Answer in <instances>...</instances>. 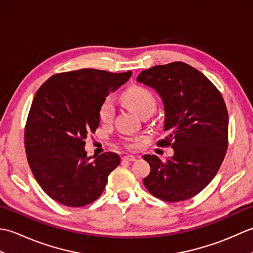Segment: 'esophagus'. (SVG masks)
Returning <instances> with one entry per match:
<instances>
[{
	"mask_svg": "<svg viewBox=\"0 0 253 253\" xmlns=\"http://www.w3.org/2000/svg\"><path fill=\"white\" fill-rule=\"evenodd\" d=\"M124 161H127V162H135L137 160L136 157H133V155H126V157L123 158Z\"/></svg>",
	"mask_w": 253,
	"mask_h": 253,
	"instance_id": "1",
	"label": "esophagus"
}]
</instances>
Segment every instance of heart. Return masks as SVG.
<instances>
[{
  "mask_svg": "<svg viewBox=\"0 0 253 253\" xmlns=\"http://www.w3.org/2000/svg\"><path fill=\"white\" fill-rule=\"evenodd\" d=\"M125 103L138 115H143L144 113H152L155 109V99L152 93L142 87H133L127 90L123 95ZM115 115V103L112 96H107L101 102L99 107V117L101 122L109 123ZM128 147H133V144L128 143Z\"/></svg>",
  "mask_w": 253,
  "mask_h": 253,
  "instance_id": "1",
  "label": "heart"
}]
</instances>
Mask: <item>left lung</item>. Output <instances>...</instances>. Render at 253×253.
<instances>
[{
    "instance_id": "1",
    "label": "left lung",
    "mask_w": 253,
    "mask_h": 253,
    "mask_svg": "<svg viewBox=\"0 0 253 253\" xmlns=\"http://www.w3.org/2000/svg\"><path fill=\"white\" fill-rule=\"evenodd\" d=\"M137 82L162 100L163 130L169 135L158 144L174 149L166 162L143 155L151 168L144 186L168 202L195 197L215 177L226 154L228 114L222 94L201 72L182 62L146 69Z\"/></svg>"
}]
</instances>
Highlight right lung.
Masks as SVG:
<instances>
[{
    "mask_svg": "<svg viewBox=\"0 0 253 253\" xmlns=\"http://www.w3.org/2000/svg\"><path fill=\"white\" fill-rule=\"evenodd\" d=\"M131 74L79 69L54 75L37 91L25 148L32 174L53 200L80 208L102 195L107 177L121 163L120 155L87 157L84 139L99 126L101 102Z\"/></svg>",
    "mask_w": 253,
    "mask_h": 253,
    "instance_id": "obj_1",
    "label": "right lung"
}]
</instances>
